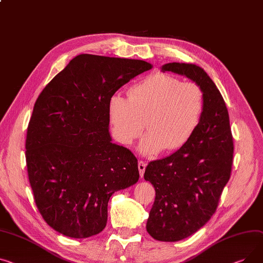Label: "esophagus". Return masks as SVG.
Returning a JSON list of instances; mask_svg holds the SVG:
<instances>
[{"mask_svg": "<svg viewBox=\"0 0 263 263\" xmlns=\"http://www.w3.org/2000/svg\"><path fill=\"white\" fill-rule=\"evenodd\" d=\"M145 169H146V163L144 161H139L138 162V170H139V174H141V178L144 177Z\"/></svg>", "mask_w": 263, "mask_h": 263, "instance_id": "1", "label": "esophagus"}]
</instances>
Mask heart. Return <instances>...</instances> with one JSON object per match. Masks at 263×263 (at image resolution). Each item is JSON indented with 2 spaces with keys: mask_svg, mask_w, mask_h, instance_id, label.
Returning a JSON list of instances; mask_svg holds the SVG:
<instances>
[{
  "mask_svg": "<svg viewBox=\"0 0 263 263\" xmlns=\"http://www.w3.org/2000/svg\"><path fill=\"white\" fill-rule=\"evenodd\" d=\"M205 111V96L196 82L156 73L130 90L129 96L115 93L109 101L113 133L121 144L131 145L149 131L139 150L155 155L185 146L198 130Z\"/></svg>",
  "mask_w": 263,
  "mask_h": 263,
  "instance_id": "heart-1",
  "label": "heart"
}]
</instances>
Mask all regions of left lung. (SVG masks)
<instances>
[{"label":"left lung","instance_id":"8db88e82","mask_svg":"<svg viewBox=\"0 0 263 263\" xmlns=\"http://www.w3.org/2000/svg\"><path fill=\"white\" fill-rule=\"evenodd\" d=\"M162 72L186 76L205 96L196 133L178 151L150 162L144 174L155 189L147 232L155 240L176 242L198 232L215 214L231 178L234 143L225 101L202 67L172 62L164 64Z\"/></svg>","mask_w":263,"mask_h":263}]
</instances>
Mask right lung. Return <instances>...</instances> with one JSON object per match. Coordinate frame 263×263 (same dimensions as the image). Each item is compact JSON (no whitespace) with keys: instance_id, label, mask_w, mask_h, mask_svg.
<instances>
[{"instance_id":"obj_1","label":"right lung","mask_w":263,"mask_h":263,"mask_svg":"<svg viewBox=\"0 0 263 263\" xmlns=\"http://www.w3.org/2000/svg\"><path fill=\"white\" fill-rule=\"evenodd\" d=\"M152 64L82 54L44 87L26 135V166L34 202L56 232L82 239L99 234L115 191L139 178L137 160L113 144L109 101Z\"/></svg>"}]
</instances>
